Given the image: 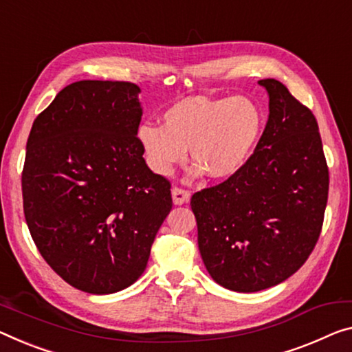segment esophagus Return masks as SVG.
Returning <instances> with one entry per match:
<instances>
[{
	"mask_svg": "<svg viewBox=\"0 0 352 352\" xmlns=\"http://www.w3.org/2000/svg\"><path fill=\"white\" fill-rule=\"evenodd\" d=\"M171 195H173V203L175 204H184L190 199V192H188L187 188H182L177 186L171 188Z\"/></svg>",
	"mask_w": 352,
	"mask_h": 352,
	"instance_id": "34e87169",
	"label": "esophagus"
}]
</instances>
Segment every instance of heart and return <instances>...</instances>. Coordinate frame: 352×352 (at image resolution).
<instances>
[{"label": "heart", "mask_w": 352, "mask_h": 352, "mask_svg": "<svg viewBox=\"0 0 352 352\" xmlns=\"http://www.w3.org/2000/svg\"><path fill=\"white\" fill-rule=\"evenodd\" d=\"M261 131V110L248 97H187L166 108L162 126L143 124L138 142L157 175H170L188 149L195 173L225 179L252 157Z\"/></svg>", "instance_id": "b5f03b06"}]
</instances>
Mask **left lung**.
<instances>
[{"label": "left lung", "instance_id": "obj_1", "mask_svg": "<svg viewBox=\"0 0 352 352\" xmlns=\"http://www.w3.org/2000/svg\"><path fill=\"white\" fill-rule=\"evenodd\" d=\"M269 120L252 157L228 179L192 195L198 247L215 282L256 293L285 282L320 239L329 166L311 110L278 80Z\"/></svg>", "mask_w": 352, "mask_h": 352}]
</instances>
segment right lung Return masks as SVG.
<instances>
[{
	"label": "right lung",
	"mask_w": 352,
	"mask_h": 352,
	"mask_svg": "<svg viewBox=\"0 0 352 352\" xmlns=\"http://www.w3.org/2000/svg\"><path fill=\"white\" fill-rule=\"evenodd\" d=\"M140 88L83 80L32 122L21 171L23 212L48 266L74 288L111 294L144 272L173 206L138 142Z\"/></svg>",
	"instance_id": "obj_1"
}]
</instances>
